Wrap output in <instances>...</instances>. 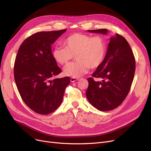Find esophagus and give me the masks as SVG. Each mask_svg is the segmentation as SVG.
I'll use <instances>...</instances> for the list:
<instances>
[{"mask_svg":"<svg viewBox=\"0 0 151 151\" xmlns=\"http://www.w3.org/2000/svg\"><path fill=\"white\" fill-rule=\"evenodd\" d=\"M78 80H79V79L75 78V77H71V78H70V82H71V83H74V82L78 81Z\"/></svg>","mask_w":151,"mask_h":151,"instance_id":"obj_1","label":"esophagus"}]
</instances>
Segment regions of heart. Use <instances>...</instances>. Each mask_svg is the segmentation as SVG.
<instances>
[{"label":"heart","instance_id":"1","mask_svg":"<svg viewBox=\"0 0 151 151\" xmlns=\"http://www.w3.org/2000/svg\"><path fill=\"white\" fill-rule=\"evenodd\" d=\"M63 45L52 50V57L59 65L66 66L75 56L77 61L64 70L66 76L75 78L86 74L89 68L101 66L107 53V42L101 36L74 33L68 36Z\"/></svg>","mask_w":151,"mask_h":151}]
</instances>
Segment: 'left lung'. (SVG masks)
<instances>
[{"mask_svg": "<svg viewBox=\"0 0 151 151\" xmlns=\"http://www.w3.org/2000/svg\"><path fill=\"white\" fill-rule=\"evenodd\" d=\"M88 31L105 35L108 31L100 29ZM135 70V57L130 45L123 36L115 34L110 38L104 62L93 73V77L88 79L89 86L86 95L89 102L103 111L120 106L130 90ZM98 78L102 81H97Z\"/></svg>", "mask_w": 151, "mask_h": 151, "instance_id": "obj_1", "label": "left lung"}]
</instances>
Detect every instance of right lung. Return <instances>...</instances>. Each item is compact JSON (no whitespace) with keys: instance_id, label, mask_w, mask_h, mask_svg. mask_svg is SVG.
<instances>
[{"instance_id":"right-lung-1","label":"right lung","mask_w":151,"mask_h":151,"mask_svg":"<svg viewBox=\"0 0 151 151\" xmlns=\"http://www.w3.org/2000/svg\"><path fill=\"white\" fill-rule=\"evenodd\" d=\"M66 29L38 32L27 38L18 50L14 76L22 99L32 110L48 115L62 102L68 77L51 80L62 72L52 55V45Z\"/></svg>"}]
</instances>
